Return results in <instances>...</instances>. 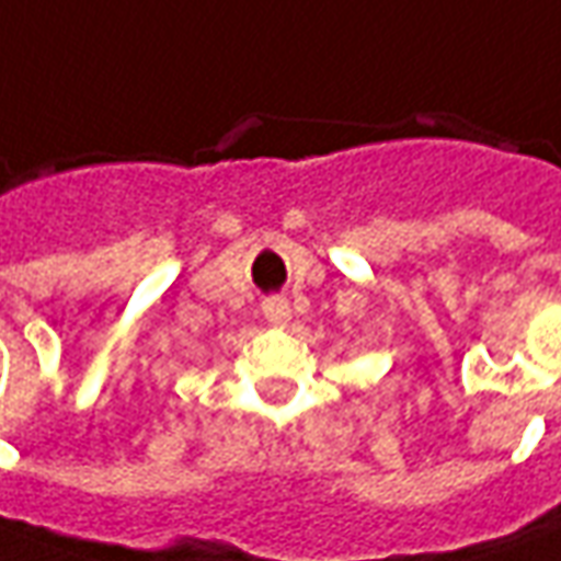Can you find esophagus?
Returning a JSON list of instances; mask_svg holds the SVG:
<instances>
[{
    "label": "esophagus",
    "mask_w": 561,
    "mask_h": 561,
    "mask_svg": "<svg viewBox=\"0 0 561 561\" xmlns=\"http://www.w3.org/2000/svg\"><path fill=\"white\" fill-rule=\"evenodd\" d=\"M262 311H265V318L277 323V327H284L289 320V302L284 296H268L265 302H262Z\"/></svg>",
    "instance_id": "34e87169"
}]
</instances>
